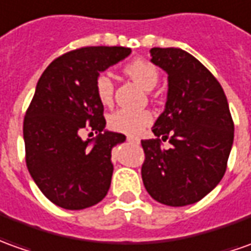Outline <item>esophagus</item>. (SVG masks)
Masks as SVG:
<instances>
[{
    "instance_id": "34e87169",
    "label": "esophagus",
    "mask_w": 251,
    "mask_h": 251,
    "mask_svg": "<svg viewBox=\"0 0 251 251\" xmlns=\"http://www.w3.org/2000/svg\"><path fill=\"white\" fill-rule=\"evenodd\" d=\"M127 142L136 143V145H138V143L141 142V141H139L138 138H135V136H127Z\"/></svg>"
}]
</instances>
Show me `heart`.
Returning a JSON list of instances; mask_svg holds the SVG:
<instances>
[{"label":"heart","mask_w":251,"mask_h":251,"mask_svg":"<svg viewBox=\"0 0 251 251\" xmlns=\"http://www.w3.org/2000/svg\"><path fill=\"white\" fill-rule=\"evenodd\" d=\"M127 75L145 90H151L158 82V70L154 64L145 58H135L126 65ZM113 82L109 74H100L96 79V93L98 100L103 105H108L113 100ZM153 120L151 113L148 110H129L119 109L109 116L108 124L117 132L135 135Z\"/></svg>","instance_id":"b5f03b06"}]
</instances>
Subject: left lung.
<instances>
[{"mask_svg": "<svg viewBox=\"0 0 251 251\" xmlns=\"http://www.w3.org/2000/svg\"><path fill=\"white\" fill-rule=\"evenodd\" d=\"M151 63L168 74L165 109L142 141V180L151 198L168 206L201 201L220 183L234 143V122L220 83L194 56L153 48ZM168 139L169 149L161 146Z\"/></svg>", "mask_w": 251, "mask_h": 251, "instance_id": "left-lung-1", "label": "left lung"}]
</instances>
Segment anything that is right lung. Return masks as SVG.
Masks as SVG:
<instances>
[{"instance_id":"right-lung-1","label":"right lung","mask_w":251,"mask_h":251,"mask_svg":"<svg viewBox=\"0 0 251 251\" xmlns=\"http://www.w3.org/2000/svg\"><path fill=\"white\" fill-rule=\"evenodd\" d=\"M129 54L123 46L72 50L50 63L36 83L23 124L25 162L43 195L60 208H90L108 194L112 149L126 135L105 129L96 79ZM84 128L97 138L83 141Z\"/></svg>"}]
</instances>
